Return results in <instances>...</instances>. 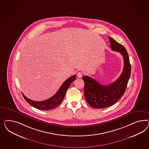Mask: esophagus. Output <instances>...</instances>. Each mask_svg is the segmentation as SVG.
Masks as SVG:
<instances>
[{"mask_svg": "<svg viewBox=\"0 0 149 149\" xmlns=\"http://www.w3.org/2000/svg\"><path fill=\"white\" fill-rule=\"evenodd\" d=\"M82 72H77V77H78L79 78H80V77H82Z\"/></svg>", "mask_w": 149, "mask_h": 149, "instance_id": "1", "label": "esophagus"}]
</instances>
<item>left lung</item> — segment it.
Wrapping results in <instances>:
<instances>
[{
  "label": "left lung",
  "mask_w": 149,
  "mask_h": 149,
  "mask_svg": "<svg viewBox=\"0 0 149 149\" xmlns=\"http://www.w3.org/2000/svg\"><path fill=\"white\" fill-rule=\"evenodd\" d=\"M109 39L111 50L122 54L124 66L120 77L115 82L107 86L100 85L90 77H82L85 82V98L91 107L94 108H105L117 103L125 93L131 75V64L126 49L112 38L109 36Z\"/></svg>",
  "instance_id": "8db88e82"
}]
</instances>
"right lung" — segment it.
<instances>
[{"mask_svg":"<svg viewBox=\"0 0 149 149\" xmlns=\"http://www.w3.org/2000/svg\"><path fill=\"white\" fill-rule=\"evenodd\" d=\"M76 75L70 77L67 80L63 82L62 86L60 87L58 91L55 95H54L50 98L46 99L44 101L36 102L31 99H28L22 93L24 99L30 105L36 108L42 110H49L51 109L57 107L62 102L64 97L65 95L66 92L70 85L72 81H74L76 79Z\"/></svg>","mask_w":149,"mask_h":149,"instance_id":"obj_1","label":"right lung"}]
</instances>
